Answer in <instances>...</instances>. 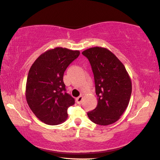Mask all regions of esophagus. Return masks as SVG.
Returning <instances> with one entry per match:
<instances>
[{
  "label": "esophagus",
  "mask_w": 160,
  "mask_h": 160,
  "mask_svg": "<svg viewBox=\"0 0 160 160\" xmlns=\"http://www.w3.org/2000/svg\"><path fill=\"white\" fill-rule=\"evenodd\" d=\"M82 99H83V97L79 96V97H77V98L76 99V102L78 104H81V102H82Z\"/></svg>",
  "instance_id": "obj_1"
}]
</instances>
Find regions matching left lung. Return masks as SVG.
Instances as JSON below:
<instances>
[{"instance_id": "1", "label": "left lung", "mask_w": 160, "mask_h": 160, "mask_svg": "<svg viewBox=\"0 0 160 160\" xmlns=\"http://www.w3.org/2000/svg\"><path fill=\"white\" fill-rule=\"evenodd\" d=\"M82 54L92 68L98 97L97 107L88 112V116L97 124H112L119 119L129 103L132 84L128 74L122 62L106 48H91Z\"/></svg>"}]
</instances>
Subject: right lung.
<instances>
[{
  "mask_svg": "<svg viewBox=\"0 0 160 160\" xmlns=\"http://www.w3.org/2000/svg\"><path fill=\"white\" fill-rule=\"evenodd\" d=\"M78 50L56 48L41 54L32 64L26 83V99L41 122L58 125L68 117V108L75 100L67 93L63 74L79 56Z\"/></svg>",
  "mask_w": 160,
  "mask_h": 160,
  "instance_id": "right-lung-1",
  "label": "right lung"
}]
</instances>
